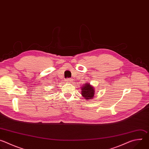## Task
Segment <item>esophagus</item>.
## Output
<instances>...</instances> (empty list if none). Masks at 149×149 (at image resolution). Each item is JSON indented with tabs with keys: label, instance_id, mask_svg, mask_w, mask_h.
<instances>
[{
	"label": "esophagus",
	"instance_id": "esophagus-1",
	"mask_svg": "<svg viewBox=\"0 0 149 149\" xmlns=\"http://www.w3.org/2000/svg\"><path fill=\"white\" fill-rule=\"evenodd\" d=\"M65 81H66V82H72V79L71 78H67Z\"/></svg>",
	"mask_w": 149,
	"mask_h": 149
}]
</instances>
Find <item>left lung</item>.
Returning <instances> with one entry per match:
<instances>
[{
  "mask_svg": "<svg viewBox=\"0 0 149 149\" xmlns=\"http://www.w3.org/2000/svg\"><path fill=\"white\" fill-rule=\"evenodd\" d=\"M81 91V94L86 100H90L94 97L95 91L90 84H84V86L82 87Z\"/></svg>",
  "mask_w": 149,
  "mask_h": 149,
  "instance_id": "obj_1",
  "label": "left lung"
}]
</instances>
